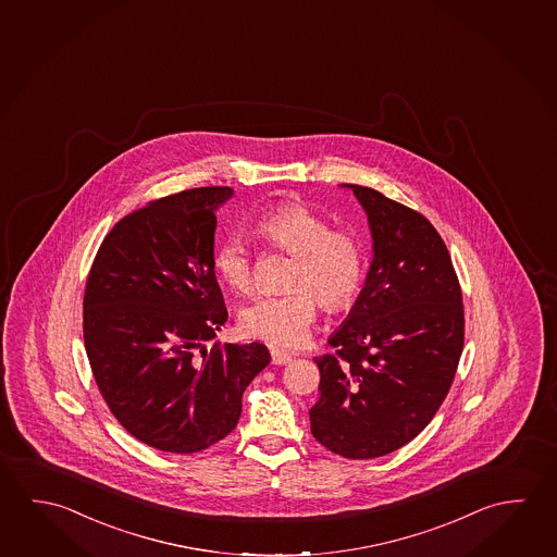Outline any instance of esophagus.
<instances>
[{
	"label": "esophagus",
	"mask_w": 557,
	"mask_h": 557,
	"mask_svg": "<svg viewBox=\"0 0 557 557\" xmlns=\"http://www.w3.org/2000/svg\"><path fill=\"white\" fill-rule=\"evenodd\" d=\"M293 360L292 354L289 351L277 350V348H272V361H274L275 366H285V363H289Z\"/></svg>",
	"instance_id": "34e87169"
}]
</instances>
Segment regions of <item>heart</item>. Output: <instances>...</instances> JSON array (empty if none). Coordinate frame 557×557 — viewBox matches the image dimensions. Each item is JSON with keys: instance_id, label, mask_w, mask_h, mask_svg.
<instances>
[{"instance_id": "1", "label": "heart", "mask_w": 557, "mask_h": 557, "mask_svg": "<svg viewBox=\"0 0 557 557\" xmlns=\"http://www.w3.org/2000/svg\"><path fill=\"white\" fill-rule=\"evenodd\" d=\"M255 233L277 252L292 255L287 292L264 295L240 312V329L274 346L301 344L321 301L326 311L348 307L360 292L366 252L356 233L336 228L311 207L287 201L265 211ZM219 280L231 292L248 295L255 289V258L238 238H225L213 256Z\"/></svg>"}]
</instances>
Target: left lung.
<instances>
[{
	"mask_svg": "<svg viewBox=\"0 0 557 557\" xmlns=\"http://www.w3.org/2000/svg\"><path fill=\"white\" fill-rule=\"evenodd\" d=\"M368 213L373 260L334 354L314 358L321 397L312 436L342 458L371 459L409 444L446 399L463 350L458 275L438 231L419 211L348 186Z\"/></svg>",
	"mask_w": 557,
	"mask_h": 557,
	"instance_id": "left-lung-1",
	"label": "left lung"
}]
</instances>
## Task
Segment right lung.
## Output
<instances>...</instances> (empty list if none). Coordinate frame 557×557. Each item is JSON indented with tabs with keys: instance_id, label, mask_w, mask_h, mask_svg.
<instances>
[{
	"instance_id": "obj_1",
	"label": "right lung",
	"mask_w": 557,
	"mask_h": 557,
	"mask_svg": "<svg viewBox=\"0 0 557 557\" xmlns=\"http://www.w3.org/2000/svg\"><path fill=\"white\" fill-rule=\"evenodd\" d=\"M233 187H196L123 216L84 293V344L119 424L152 448L194 454L235 430L264 344H215L226 322L213 265L215 209Z\"/></svg>"
}]
</instances>
